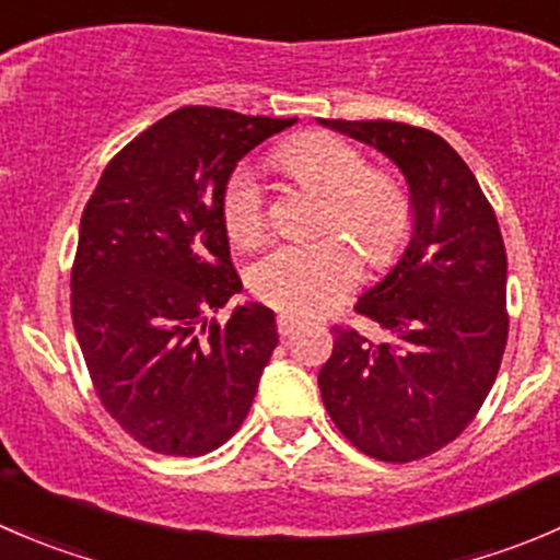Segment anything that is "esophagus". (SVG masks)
Here are the masks:
<instances>
[{"label":"esophagus","mask_w":560,"mask_h":560,"mask_svg":"<svg viewBox=\"0 0 560 560\" xmlns=\"http://www.w3.org/2000/svg\"><path fill=\"white\" fill-rule=\"evenodd\" d=\"M298 325H301V319L292 314H279V319H276V327H279V336L287 338L292 336V332L298 330Z\"/></svg>","instance_id":"obj_1"}]
</instances>
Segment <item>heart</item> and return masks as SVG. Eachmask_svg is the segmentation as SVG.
Returning <instances> with one entry per match:
<instances>
[{
	"label": "heart",
	"mask_w": 560,
	"mask_h": 560,
	"mask_svg": "<svg viewBox=\"0 0 560 560\" xmlns=\"http://www.w3.org/2000/svg\"><path fill=\"white\" fill-rule=\"evenodd\" d=\"M273 162L287 178L325 197L319 230L330 235L270 246L248 270V287L279 312L322 314L358 287L360 254L376 268L404 254L415 230V202L393 173L371 171L369 156L336 135H298L273 151ZM222 222L238 246L262 235L265 197L246 171H235L224 184Z\"/></svg>",
	"instance_id": "b5f03b06"
}]
</instances>
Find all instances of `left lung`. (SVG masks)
Segmentation results:
<instances>
[{"label": "left lung", "mask_w": 560, "mask_h": 560, "mask_svg": "<svg viewBox=\"0 0 560 560\" xmlns=\"http://www.w3.org/2000/svg\"><path fill=\"white\" fill-rule=\"evenodd\" d=\"M322 124L385 151L409 180L415 235L404 259L354 312L382 341L332 325L319 371L330 420L360 453L409 463L455 442L499 376L510 336L499 219L457 151L404 121Z\"/></svg>", "instance_id": "8db88e82"}]
</instances>
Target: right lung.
<instances>
[{
	"label": "right lung",
	"instance_id": "obj_1",
	"mask_svg": "<svg viewBox=\"0 0 560 560\" xmlns=\"http://www.w3.org/2000/svg\"><path fill=\"white\" fill-rule=\"evenodd\" d=\"M295 121L178 107L107 162L83 208L72 325L100 404L151 453H211L252 409L279 332L265 306L211 316L244 287L222 191L241 156Z\"/></svg>",
	"mask_w": 560,
	"mask_h": 560
}]
</instances>
